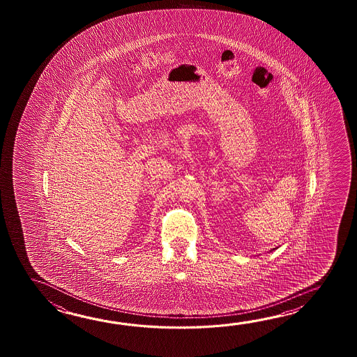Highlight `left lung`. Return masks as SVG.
I'll return each mask as SVG.
<instances>
[{
  "label": "left lung",
  "mask_w": 357,
  "mask_h": 357,
  "mask_svg": "<svg viewBox=\"0 0 357 357\" xmlns=\"http://www.w3.org/2000/svg\"><path fill=\"white\" fill-rule=\"evenodd\" d=\"M273 250H274V249H273ZM273 250H271V251H273Z\"/></svg>",
  "instance_id": "1"
}]
</instances>
